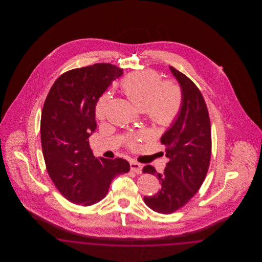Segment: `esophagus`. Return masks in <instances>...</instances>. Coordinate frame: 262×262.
<instances>
[{
  "label": "esophagus",
  "instance_id": "1",
  "mask_svg": "<svg viewBox=\"0 0 262 262\" xmlns=\"http://www.w3.org/2000/svg\"><path fill=\"white\" fill-rule=\"evenodd\" d=\"M130 170L134 171L137 174H141L142 172V165L137 163V161H130Z\"/></svg>",
  "mask_w": 262,
  "mask_h": 262
}]
</instances>
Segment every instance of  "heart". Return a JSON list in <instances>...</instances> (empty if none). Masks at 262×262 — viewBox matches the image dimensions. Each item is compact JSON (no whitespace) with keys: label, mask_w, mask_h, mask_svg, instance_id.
Wrapping results in <instances>:
<instances>
[{"label":"heart","mask_w":262,"mask_h":262,"mask_svg":"<svg viewBox=\"0 0 262 262\" xmlns=\"http://www.w3.org/2000/svg\"><path fill=\"white\" fill-rule=\"evenodd\" d=\"M121 88L126 97L139 110L145 113L155 125L167 127L178 119L184 103V92L180 84L167 79L161 81L160 75L153 70L132 73L121 81ZM111 102V95L105 92L95 106V116L104 121ZM146 130L127 137V145L135 147L138 140L148 137Z\"/></svg>","instance_id":"obj_1"}]
</instances>
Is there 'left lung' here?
Here are the masks:
<instances>
[{
	"instance_id": "obj_1",
	"label": "left lung",
	"mask_w": 262,
	"mask_h": 262,
	"mask_svg": "<svg viewBox=\"0 0 262 262\" xmlns=\"http://www.w3.org/2000/svg\"><path fill=\"white\" fill-rule=\"evenodd\" d=\"M170 69L184 92L181 113L161 137L170 161L162 174L151 165L142 169L144 174L156 176L161 184L155 195L144 196V202L162 214L177 211L193 198L204 182L211 158V125L204 98L187 75Z\"/></svg>"
}]
</instances>
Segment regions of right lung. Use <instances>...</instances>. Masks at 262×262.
<instances>
[{"mask_svg": "<svg viewBox=\"0 0 262 262\" xmlns=\"http://www.w3.org/2000/svg\"><path fill=\"white\" fill-rule=\"evenodd\" d=\"M123 75L111 63L71 70L53 84L40 123L46 169L63 198L89 206L103 200L113 180L129 171L122 159L96 158L88 137L96 129L95 106L100 96Z\"/></svg>", "mask_w": 262, "mask_h": 262, "instance_id": "1", "label": "right lung"}]
</instances>
